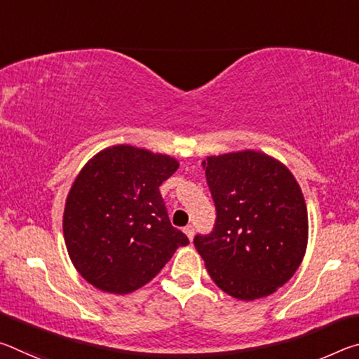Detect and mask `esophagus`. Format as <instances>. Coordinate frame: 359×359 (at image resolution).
Returning <instances> with one entry per match:
<instances>
[{"label":"esophagus","instance_id":"obj_1","mask_svg":"<svg viewBox=\"0 0 359 359\" xmlns=\"http://www.w3.org/2000/svg\"><path fill=\"white\" fill-rule=\"evenodd\" d=\"M184 233L187 234L188 239L193 241V236H194V228H193V226H185V228H184Z\"/></svg>","mask_w":359,"mask_h":359}]
</instances>
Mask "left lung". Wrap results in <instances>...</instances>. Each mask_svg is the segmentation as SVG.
Wrapping results in <instances>:
<instances>
[{"label":"left lung","instance_id":"8db88e82","mask_svg":"<svg viewBox=\"0 0 359 359\" xmlns=\"http://www.w3.org/2000/svg\"><path fill=\"white\" fill-rule=\"evenodd\" d=\"M215 228L194 247L218 288L241 301L274 293L294 276L309 241L307 205L290 169L257 150L203 161Z\"/></svg>","mask_w":359,"mask_h":359}]
</instances>
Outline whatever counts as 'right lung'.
<instances>
[{"label": "right lung", "mask_w": 359, "mask_h": 359, "mask_svg": "<svg viewBox=\"0 0 359 359\" xmlns=\"http://www.w3.org/2000/svg\"><path fill=\"white\" fill-rule=\"evenodd\" d=\"M177 168L172 156L128 144L85 163L66 196L63 236L71 263L90 285L133 293L190 244L169 222L160 193Z\"/></svg>", "instance_id": "obj_1"}]
</instances>
